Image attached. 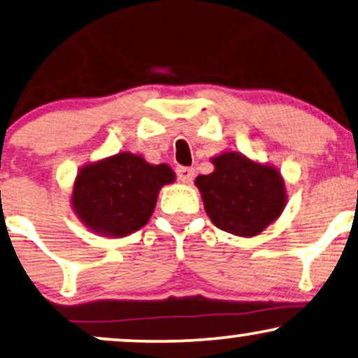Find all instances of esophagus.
Masks as SVG:
<instances>
[{
  "label": "esophagus",
  "instance_id": "34e87169",
  "mask_svg": "<svg viewBox=\"0 0 358 358\" xmlns=\"http://www.w3.org/2000/svg\"><path fill=\"white\" fill-rule=\"evenodd\" d=\"M176 174H178L180 182H192L196 171L194 168H187V166H179V168H176Z\"/></svg>",
  "mask_w": 358,
  "mask_h": 358
}]
</instances>
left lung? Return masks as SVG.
<instances>
[{
  "mask_svg": "<svg viewBox=\"0 0 358 358\" xmlns=\"http://www.w3.org/2000/svg\"><path fill=\"white\" fill-rule=\"evenodd\" d=\"M212 162L215 171L199 176L196 185L213 225L238 236H253L281 215L286 190L275 168L231 151Z\"/></svg>",
  "mask_w": 358,
  "mask_h": 358,
  "instance_id": "left-lung-1",
  "label": "left lung"
}]
</instances>
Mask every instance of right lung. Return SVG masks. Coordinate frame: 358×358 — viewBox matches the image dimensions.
<instances>
[{"mask_svg":"<svg viewBox=\"0 0 358 358\" xmlns=\"http://www.w3.org/2000/svg\"><path fill=\"white\" fill-rule=\"evenodd\" d=\"M173 180L174 173L168 164L152 166L141 156L118 152L85 166L77 174L72 203L88 229L127 236L148 224L157 192Z\"/></svg>","mask_w":358,"mask_h":358,"instance_id":"add662e5","label":"right lung"}]
</instances>
